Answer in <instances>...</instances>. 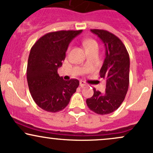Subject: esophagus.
<instances>
[{
    "label": "esophagus",
    "instance_id": "esophagus-1",
    "mask_svg": "<svg viewBox=\"0 0 153 153\" xmlns=\"http://www.w3.org/2000/svg\"><path fill=\"white\" fill-rule=\"evenodd\" d=\"M80 87H84V86H85V85H87V83H85V82L83 81V80H80Z\"/></svg>",
    "mask_w": 153,
    "mask_h": 153
}]
</instances>
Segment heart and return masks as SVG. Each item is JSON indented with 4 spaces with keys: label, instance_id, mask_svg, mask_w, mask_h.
<instances>
[{
    "label": "heart",
    "instance_id": "heart-1",
    "mask_svg": "<svg viewBox=\"0 0 153 153\" xmlns=\"http://www.w3.org/2000/svg\"><path fill=\"white\" fill-rule=\"evenodd\" d=\"M83 44L86 51H89V50H97L98 51V44L94 40L85 39L83 41ZM68 51H70V48H68Z\"/></svg>",
    "mask_w": 153,
    "mask_h": 153
}]
</instances>
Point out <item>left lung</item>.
I'll return each instance as SVG.
<instances>
[{
  "instance_id": "8db88e82",
  "label": "left lung",
  "mask_w": 153,
  "mask_h": 153,
  "mask_svg": "<svg viewBox=\"0 0 153 153\" xmlns=\"http://www.w3.org/2000/svg\"><path fill=\"white\" fill-rule=\"evenodd\" d=\"M91 31L105 46L106 56L100 73L106 80V89L102 94L94 88V95L87 99L86 104L95 113L106 115L116 110L125 99L129 84L130 59L126 48L117 36L104 30Z\"/></svg>"
}]
</instances>
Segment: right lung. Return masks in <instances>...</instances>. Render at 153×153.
Returning a JSON list of instances; mask_svg holds the SVG:
<instances>
[{"instance_id":"right-lung-1","label":"right lung","mask_w":153,"mask_h":153,"mask_svg":"<svg viewBox=\"0 0 153 153\" xmlns=\"http://www.w3.org/2000/svg\"><path fill=\"white\" fill-rule=\"evenodd\" d=\"M80 30H60L42 36L30 50L27 79L30 94L38 107L56 112L67 107L79 80H65L57 70L62 65L68 46Z\"/></svg>"}]
</instances>
